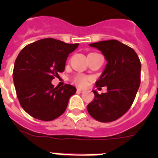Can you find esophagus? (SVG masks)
<instances>
[{
    "mask_svg": "<svg viewBox=\"0 0 158 158\" xmlns=\"http://www.w3.org/2000/svg\"><path fill=\"white\" fill-rule=\"evenodd\" d=\"M77 92H78V93H84V90H83V89L78 88V89H77Z\"/></svg>",
    "mask_w": 158,
    "mask_h": 158,
    "instance_id": "obj_1",
    "label": "esophagus"
}]
</instances>
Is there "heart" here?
<instances>
[{
  "label": "heart",
  "instance_id": "b5f03b06",
  "mask_svg": "<svg viewBox=\"0 0 158 158\" xmlns=\"http://www.w3.org/2000/svg\"><path fill=\"white\" fill-rule=\"evenodd\" d=\"M89 80V78L85 75H82V74H78L73 79V82L77 85L80 87H85L88 84V82Z\"/></svg>",
  "mask_w": 158,
  "mask_h": 158
}]
</instances>
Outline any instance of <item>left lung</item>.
Instances as JSON below:
<instances>
[{"mask_svg":"<svg viewBox=\"0 0 158 158\" xmlns=\"http://www.w3.org/2000/svg\"><path fill=\"white\" fill-rule=\"evenodd\" d=\"M89 45L104 55L107 64L96 87H107L88 105L89 115L100 122H111L127 112L135 101L140 85L141 63L133 48L117 40L101 41Z\"/></svg>","mask_w":158,"mask_h":158,"instance_id":"obj_1","label":"left lung"}]
</instances>
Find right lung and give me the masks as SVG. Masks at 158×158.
<instances>
[{
    "mask_svg": "<svg viewBox=\"0 0 158 158\" xmlns=\"http://www.w3.org/2000/svg\"><path fill=\"white\" fill-rule=\"evenodd\" d=\"M78 46L48 38L28 44L19 53L14 66V84L19 102L28 115L51 121L66 110L76 89L67 84L54 88L51 81L64 71L67 57Z\"/></svg>",
    "mask_w": 158,
    "mask_h": 158,
    "instance_id": "right-lung-1",
    "label": "right lung"
}]
</instances>
